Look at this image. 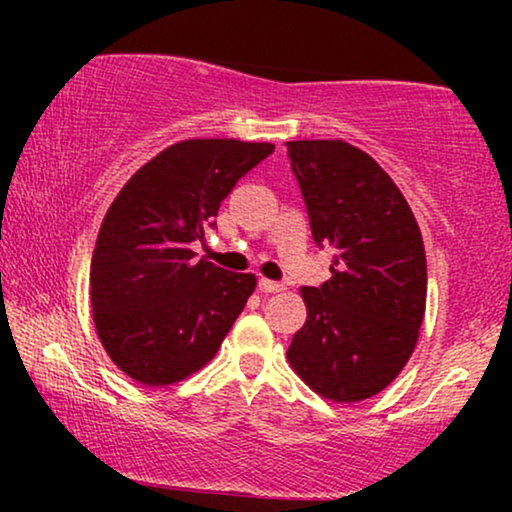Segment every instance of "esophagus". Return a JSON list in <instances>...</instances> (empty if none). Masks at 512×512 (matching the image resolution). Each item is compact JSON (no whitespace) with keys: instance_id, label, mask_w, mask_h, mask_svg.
<instances>
[{"instance_id":"esophagus-1","label":"esophagus","mask_w":512,"mask_h":512,"mask_svg":"<svg viewBox=\"0 0 512 512\" xmlns=\"http://www.w3.org/2000/svg\"><path fill=\"white\" fill-rule=\"evenodd\" d=\"M258 291H261V293H279V291H284V284L272 282V279H258Z\"/></svg>"}]
</instances>
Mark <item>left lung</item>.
I'll return each instance as SVG.
<instances>
[{"label":"left lung","instance_id":"8db88e82","mask_svg":"<svg viewBox=\"0 0 512 512\" xmlns=\"http://www.w3.org/2000/svg\"><path fill=\"white\" fill-rule=\"evenodd\" d=\"M317 247L333 277L303 286L307 321L291 368L335 403L380 394L415 352L426 310V254L415 214L387 172L342 139L286 142Z\"/></svg>","mask_w":512,"mask_h":512}]
</instances>
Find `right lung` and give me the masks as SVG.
<instances>
[{
  "instance_id": "right-lung-1",
  "label": "right lung",
  "mask_w": 512,
  "mask_h": 512,
  "mask_svg": "<svg viewBox=\"0 0 512 512\" xmlns=\"http://www.w3.org/2000/svg\"><path fill=\"white\" fill-rule=\"evenodd\" d=\"M268 142L186 139L139 167L104 216L90 263L95 331L109 359L146 387L198 373L256 289L254 275L195 261L191 242Z\"/></svg>"
}]
</instances>
